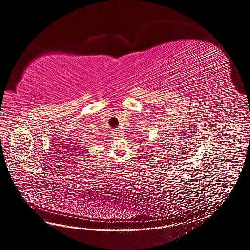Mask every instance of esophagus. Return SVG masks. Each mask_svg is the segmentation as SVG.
Segmentation results:
<instances>
[{
    "label": "esophagus",
    "instance_id": "1",
    "mask_svg": "<svg viewBox=\"0 0 250 250\" xmlns=\"http://www.w3.org/2000/svg\"><path fill=\"white\" fill-rule=\"evenodd\" d=\"M112 133H113V135H114L115 137H121V136H122V132H121L120 130H114Z\"/></svg>",
    "mask_w": 250,
    "mask_h": 250
}]
</instances>
